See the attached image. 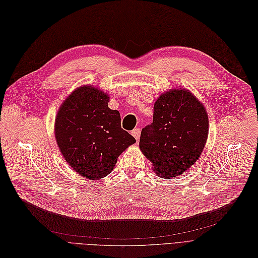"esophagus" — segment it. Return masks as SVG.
Masks as SVG:
<instances>
[{
    "label": "esophagus",
    "instance_id": "obj_1",
    "mask_svg": "<svg viewBox=\"0 0 258 258\" xmlns=\"http://www.w3.org/2000/svg\"><path fill=\"white\" fill-rule=\"evenodd\" d=\"M131 134H132V136H133L134 138H136L137 141H139V140H140V137H141V129H140V128L133 129V130L131 131Z\"/></svg>",
    "mask_w": 258,
    "mask_h": 258
}]
</instances>
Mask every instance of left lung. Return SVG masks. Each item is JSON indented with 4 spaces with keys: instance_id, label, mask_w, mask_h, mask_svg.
Returning a JSON list of instances; mask_svg holds the SVG:
<instances>
[{
    "instance_id": "obj_1",
    "label": "left lung",
    "mask_w": 258,
    "mask_h": 258,
    "mask_svg": "<svg viewBox=\"0 0 258 258\" xmlns=\"http://www.w3.org/2000/svg\"><path fill=\"white\" fill-rule=\"evenodd\" d=\"M208 133L204 105L188 90L173 89L156 100L152 124L142 129L140 148L157 175L172 178L196 163Z\"/></svg>"
}]
</instances>
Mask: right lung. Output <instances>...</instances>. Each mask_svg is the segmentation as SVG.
<instances>
[{"label":"right lung","instance_id":"obj_1","mask_svg":"<svg viewBox=\"0 0 258 258\" xmlns=\"http://www.w3.org/2000/svg\"><path fill=\"white\" fill-rule=\"evenodd\" d=\"M107 93L92 86L73 91L59 107L54 134L60 153L80 175L99 179L111 173L117 157L136 143L120 126Z\"/></svg>","mask_w":258,"mask_h":258}]
</instances>
